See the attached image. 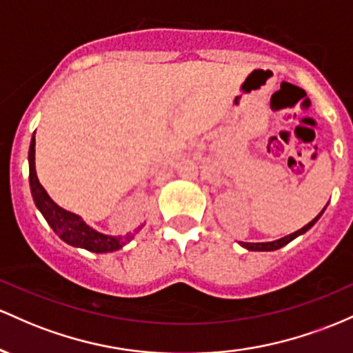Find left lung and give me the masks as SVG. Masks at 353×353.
I'll list each match as a JSON object with an SVG mask.
<instances>
[{
  "label": "left lung",
  "instance_id": "obj_1",
  "mask_svg": "<svg viewBox=\"0 0 353 353\" xmlns=\"http://www.w3.org/2000/svg\"><path fill=\"white\" fill-rule=\"evenodd\" d=\"M322 213H323V210L319 213V215L315 216L314 220L310 221V223L305 225L303 228L296 230V232L292 233V235H287V236H283V239L275 240V241H265V243H247V241H241V247H245V248H247V250H252V252H272V250H279V248H282L283 245L290 243V241L294 240V239H296V236L302 235V233L307 232L308 228H312V225H314L315 221L320 219V215H322Z\"/></svg>",
  "mask_w": 353,
  "mask_h": 353
}]
</instances>
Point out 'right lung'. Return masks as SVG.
<instances>
[{"label": "right lung", "instance_id": "add662e5", "mask_svg": "<svg viewBox=\"0 0 353 353\" xmlns=\"http://www.w3.org/2000/svg\"><path fill=\"white\" fill-rule=\"evenodd\" d=\"M28 160H30V185H31V195H33L34 203L39 212L43 213L45 220L48 221L51 228L57 232V235L63 241L73 247H81L88 252L94 253H106L114 252L121 248L123 245L128 243L133 239L137 230L132 233H126L125 236H106L103 233L94 232L88 225L83 221L80 216L74 213L66 212L61 207H58L53 200L48 196L46 190L41 187L38 181L37 170H34V137L31 138L30 153H28Z\"/></svg>", "mask_w": 353, "mask_h": 353}]
</instances>
